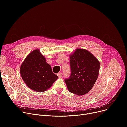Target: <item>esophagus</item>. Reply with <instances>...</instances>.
<instances>
[{"mask_svg":"<svg viewBox=\"0 0 127 127\" xmlns=\"http://www.w3.org/2000/svg\"><path fill=\"white\" fill-rule=\"evenodd\" d=\"M57 76H58V77H59V78H61L62 77V73H58V74H57Z\"/></svg>","mask_w":127,"mask_h":127,"instance_id":"obj_1","label":"esophagus"}]
</instances>
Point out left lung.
Returning a JSON list of instances; mask_svg holds the SVG:
<instances>
[{
    "label": "left lung",
    "instance_id": "8db88e82",
    "mask_svg": "<svg viewBox=\"0 0 127 127\" xmlns=\"http://www.w3.org/2000/svg\"><path fill=\"white\" fill-rule=\"evenodd\" d=\"M71 75L65 80L68 91L77 95L88 93L95 84L99 72L100 63L91 52L77 48L69 55Z\"/></svg>",
    "mask_w": 127,
    "mask_h": 127
}]
</instances>
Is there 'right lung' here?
Masks as SVG:
<instances>
[{"label": "right lung", "mask_w": 127, "mask_h": 127, "mask_svg": "<svg viewBox=\"0 0 127 127\" xmlns=\"http://www.w3.org/2000/svg\"><path fill=\"white\" fill-rule=\"evenodd\" d=\"M20 73L28 87L37 92H45L49 89L58 78L38 49L26 57L20 67Z\"/></svg>", "instance_id": "obj_1"}]
</instances>
